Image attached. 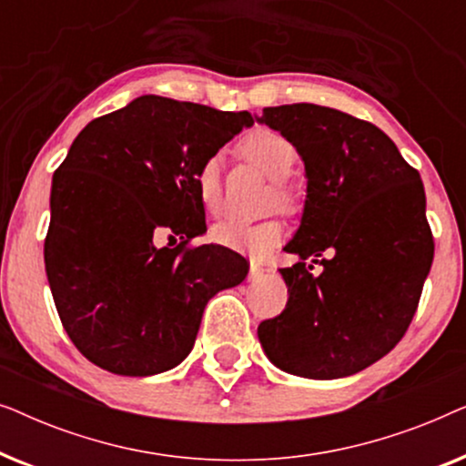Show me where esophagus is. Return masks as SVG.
I'll use <instances>...</instances> for the list:
<instances>
[{
    "label": "esophagus",
    "mask_w": 466,
    "mask_h": 466,
    "mask_svg": "<svg viewBox=\"0 0 466 466\" xmlns=\"http://www.w3.org/2000/svg\"><path fill=\"white\" fill-rule=\"evenodd\" d=\"M263 273H265V269L260 265H250V273H248V279H250V282H258L260 278H263Z\"/></svg>",
    "instance_id": "1"
}]
</instances>
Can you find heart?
<instances>
[{
    "label": "heart",
    "mask_w": 466,
    "mask_h": 466,
    "mask_svg": "<svg viewBox=\"0 0 466 466\" xmlns=\"http://www.w3.org/2000/svg\"><path fill=\"white\" fill-rule=\"evenodd\" d=\"M241 152L248 161H252L263 174L273 180L271 206L279 209L295 208V197L286 188L284 180L292 174L297 165V148L289 137L273 129H257L241 142ZM222 158L220 155H209L199 165L195 174L197 197L208 212L216 214L222 206ZM212 239L216 244L228 248L250 258H265L282 244L284 225L276 218L260 222H241L225 218L212 225Z\"/></svg>",
    "instance_id": "b5f03b06"
}]
</instances>
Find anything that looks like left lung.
Wrapping results in <instances>:
<instances>
[{
    "label": "left lung",
    "instance_id": "obj_1",
    "mask_svg": "<svg viewBox=\"0 0 466 466\" xmlns=\"http://www.w3.org/2000/svg\"><path fill=\"white\" fill-rule=\"evenodd\" d=\"M257 120L295 144L308 177L284 248L301 260L279 269L289 303L258 324V339L286 373L348 378L390 352L418 309L435 254L422 180L384 131L346 112L292 104Z\"/></svg>",
    "mask_w": 466,
    "mask_h": 466
}]
</instances>
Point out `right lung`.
Instances as JSON below:
<instances>
[{
  "label": "right lung",
  "mask_w": 466,
  "mask_h": 466,
  "mask_svg": "<svg viewBox=\"0 0 466 466\" xmlns=\"http://www.w3.org/2000/svg\"><path fill=\"white\" fill-rule=\"evenodd\" d=\"M250 125V112L142 95L74 139L53 176L44 263L63 329L93 365L169 371L209 299L244 282V257L190 241L206 231L197 169Z\"/></svg>",
  "instance_id": "obj_1"
}]
</instances>
